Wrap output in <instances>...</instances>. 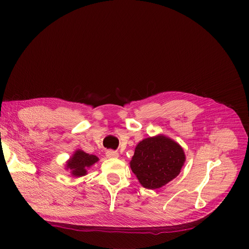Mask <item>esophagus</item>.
<instances>
[{
	"label": "esophagus",
	"mask_w": 249,
	"mask_h": 249,
	"mask_svg": "<svg viewBox=\"0 0 249 249\" xmlns=\"http://www.w3.org/2000/svg\"><path fill=\"white\" fill-rule=\"evenodd\" d=\"M106 156H107V158H109V159H117L118 156H119V153H118L117 151H114V150L110 149V150H107Z\"/></svg>",
	"instance_id": "34e87169"
}]
</instances>
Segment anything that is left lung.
Returning <instances> with one entry per match:
<instances>
[{
	"mask_svg": "<svg viewBox=\"0 0 249 249\" xmlns=\"http://www.w3.org/2000/svg\"><path fill=\"white\" fill-rule=\"evenodd\" d=\"M185 161L184 149L178 143L160 134L138 143L130 167L142 187L155 190L177 178Z\"/></svg>",
	"mask_w": 249,
	"mask_h": 249,
	"instance_id": "1",
	"label": "left lung"
}]
</instances>
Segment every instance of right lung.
<instances>
[{"mask_svg":"<svg viewBox=\"0 0 249 249\" xmlns=\"http://www.w3.org/2000/svg\"><path fill=\"white\" fill-rule=\"evenodd\" d=\"M99 161L96 155L86 153L85 151L77 149L74 151L71 158L67 161V168L73 177H83L88 173V168Z\"/></svg>","mask_w":249,"mask_h":249,"instance_id":"1","label":"right lung"}]
</instances>
